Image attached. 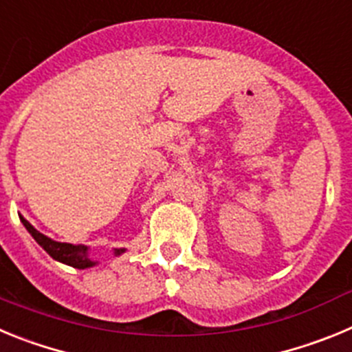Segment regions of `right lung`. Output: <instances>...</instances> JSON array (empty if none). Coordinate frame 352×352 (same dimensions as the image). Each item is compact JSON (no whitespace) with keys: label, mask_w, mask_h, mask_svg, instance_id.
Wrapping results in <instances>:
<instances>
[{"label":"right lung","mask_w":352,"mask_h":352,"mask_svg":"<svg viewBox=\"0 0 352 352\" xmlns=\"http://www.w3.org/2000/svg\"><path fill=\"white\" fill-rule=\"evenodd\" d=\"M19 217H21L22 224L26 226V230L31 233V236H33V239L36 240V242L40 243L47 252H49V256H52L56 261H61L65 263V265H69V267H74V268H82V270L96 265V261H93V259L89 258V247L74 245V243H66V242H56V240L49 239V236H45L38 230H34V228L31 226V224L28 223L22 215H19ZM122 252H124V249H116L113 254L119 256L122 254Z\"/></svg>","instance_id":"1"}]
</instances>
